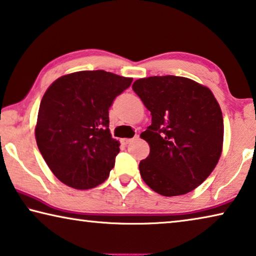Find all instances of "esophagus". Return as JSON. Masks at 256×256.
Here are the masks:
<instances>
[{
    "label": "esophagus",
    "mask_w": 256,
    "mask_h": 256,
    "mask_svg": "<svg viewBox=\"0 0 256 256\" xmlns=\"http://www.w3.org/2000/svg\"><path fill=\"white\" fill-rule=\"evenodd\" d=\"M136 138H139V136H136L134 139H136ZM134 139H122V140H120V142H122V144H124V146H128V144L133 142V140H134Z\"/></svg>",
    "instance_id": "34e87169"
}]
</instances>
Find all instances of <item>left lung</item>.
I'll list each match as a JSON object with an SVG mask.
<instances>
[{
  "label": "left lung",
  "instance_id": "1",
  "mask_svg": "<svg viewBox=\"0 0 256 256\" xmlns=\"http://www.w3.org/2000/svg\"><path fill=\"white\" fill-rule=\"evenodd\" d=\"M132 88L152 114L141 133L150 146L142 180L162 196H180L202 184L222 152V112L212 91L181 76L136 80Z\"/></svg>",
  "mask_w": 256,
  "mask_h": 256
}]
</instances>
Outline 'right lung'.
Wrapping results in <instances>:
<instances>
[{
  "label": "right lung",
  "instance_id": "right-lung-1",
  "mask_svg": "<svg viewBox=\"0 0 256 256\" xmlns=\"http://www.w3.org/2000/svg\"><path fill=\"white\" fill-rule=\"evenodd\" d=\"M132 80L104 70H83L59 77L44 93L36 142L62 184L85 190L109 176L120 142L109 131L108 110Z\"/></svg>",
  "mask_w": 256,
  "mask_h": 256
}]
</instances>
